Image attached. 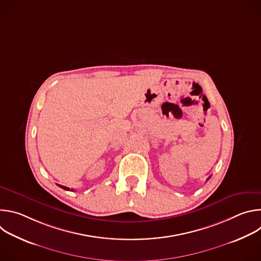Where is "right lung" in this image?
<instances>
[{"instance_id": "add662e5", "label": "right lung", "mask_w": 261, "mask_h": 261, "mask_svg": "<svg viewBox=\"0 0 261 261\" xmlns=\"http://www.w3.org/2000/svg\"><path fill=\"white\" fill-rule=\"evenodd\" d=\"M58 186H59V187H60V188H62V189H64V190H67V191H74L73 189H71V190H70L69 188L65 187V186H62V185H58Z\"/></svg>"}]
</instances>
